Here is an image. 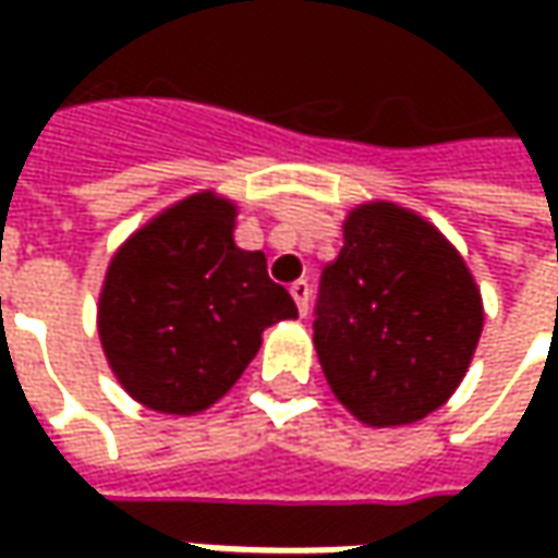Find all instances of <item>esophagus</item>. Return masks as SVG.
I'll return each instance as SVG.
<instances>
[{
	"label": "esophagus",
	"mask_w": 558,
	"mask_h": 558,
	"mask_svg": "<svg viewBox=\"0 0 558 558\" xmlns=\"http://www.w3.org/2000/svg\"><path fill=\"white\" fill-rule=\"evenodd\" d=\"M291 298H294V304H298V311L301 316H307L311 311V282L307 279H298V282H291Z\"/></svg>",
	"instance_id": "esophagus-1"
}]
</instances>
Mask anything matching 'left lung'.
<instances>
[{
	"mask_svg": "<svg viewBox=\"0 0 558 558\" xmlns=\"http://www.w3.org/2000/svg\"><path fill=\"white\" fill-rule=\"evenodd\" d=\"M313 316L326 381L366 425H407L438 410L469 369L484 323L460 254L388 202L351 210Z\"/></svg>",
	"mask_w": 558,
	"mask_h": 558,
	"instance_id": "1",
	"label": "left lung"
}]
</instances>
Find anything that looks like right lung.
Masks as SVG:
<instances>
[{"label":"right lung","instance_id":"right-lung-1","mask_svg":"<svg viewBox=\"0 0 558 558\" xmlns=\"http://www.w3.org/2000/svg\"><path fill=\"white\" fill-rule=\"evenodd\" d=\"M235 207L210 192L126 239L98 298L101 348L120 385L158 413L192 416L239 381L260 335L298 307L260 251L232 242Z\"/></svg>","mask_w":558,"mask_h":558}]
</instances>
